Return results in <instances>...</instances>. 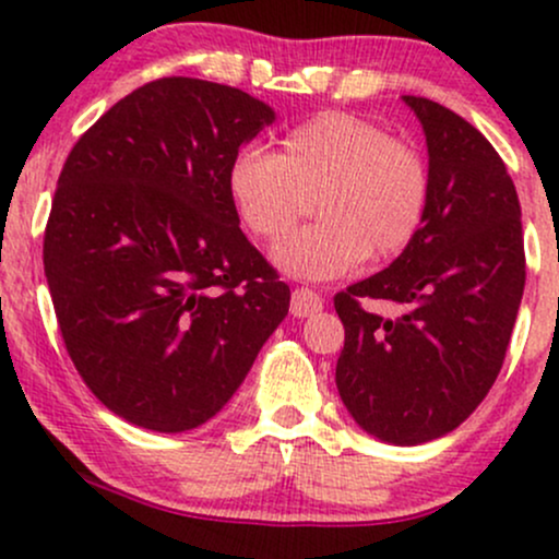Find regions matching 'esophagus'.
<instances>
[{
	"label": "esophagus",
	"mask_w": 559,
	"mask_h": 559,
	"mask_svg": "<svg viewBox=\"0 0 559 559\" xmlns=\"http://www.w3.org/2000/svg\"><path fill=\"white\" fill-rule=\"evenodd\" d=\"M321 306H324V300H321V295L317 290H308V287H298V290H293V300H290L293 317L298 319L311 317V313L321 311Z\"/></svg>",
	"instance_id": "obj_1"
}]
</instances>
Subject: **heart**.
<instances>
[{
    "label": "heart",
    "mask_w": 559,
    "mask_h": 559,
    "mask_svg": "<svg viewBox=\"0 0 559 559\" xmlns=\"http://www.w3.org/2000/svg\"><path fill=\"white\" fill-rule=\"evenodd\" d=\"M429 164L413 143L350 111H321L280 141V154L240 151L227 190L242 225L277 246L313 195L321 219L277 248L293 277L332 280L384 261L416 238L429 206Z\"/></svg>",
    "instance_id": "1"
}]
</instances>
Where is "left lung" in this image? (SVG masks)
<instances>
[{
	"instance_id": "8db88e82",
	"label": "left lung",
	"mask_w": 559,
	"mask_h": 559,
	"mask_svg": "<svg viewBox=\"0 0 559 559\" xmlns=\"http://www.w3.org/2000/svg\"><path fill=\"white\" fill-rule=\"evenodd\" d=\"M429 146V206L384 272L334 295L337 390L364 431L421 444L457 429L495 384L526 285L521 203L495 146L461 115L403 96ZM366 299L399 308L395 318Z\"/></svg>"
}]
</instances>
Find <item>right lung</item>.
<instances>
[{
  "mask_svg": "<svg viewBox=\"0 0 559 559\" xmlns=\"http://www.w3.org/2000/svg\"><path fill=\"white\" fill-rule=\"evenodd\" d=\"M274 122L246 91L159 78L72 146L44 272L72 364L111 413L177 435L216 416L290 308L227 190L242 143Z\"/></svg>",
  "mask_w": 559,
  "mask_h": 559,
  "instance_id": "add662e5",
  "label": "right lung"
}]
</instances>
